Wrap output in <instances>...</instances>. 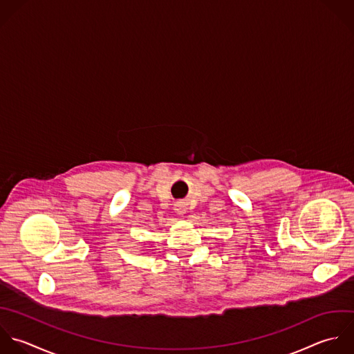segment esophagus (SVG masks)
<instances>
[{
    "instance_id": "1",
    "label": "esophagus",
    "mask_w": 354,
    "mask_h": 354,
    "mask_svg": "<svg viewBox=\"0 0 354 354\" xmlns=\"http://www.w3.org/2000/svg\"><path fill=\"white\" fill-rule=\"evenodd\" d=\"M186 203L185 201H182V200H179V201H176L175 203V212L178 214V215H185L186 214Z\"/></svg>"
}]
</instances>
